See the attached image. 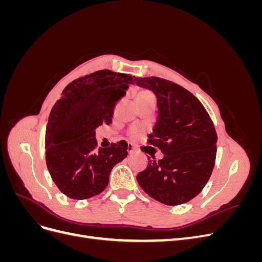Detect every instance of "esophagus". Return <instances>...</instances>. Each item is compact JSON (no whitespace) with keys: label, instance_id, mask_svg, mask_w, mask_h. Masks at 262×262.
Returning a JSON list of instances; mask_svg holds the SVG:
<instances>
[{"label":"esophagus","instance_id":"esophagus-1","mask_svg":"<svg viewBox=\"0 0 262 262\" xmlns=\"http://www.w3.org/2000/svg\"><path fill=\"white\" fill-rule=\"evenodd\" d=\"M126 152H128L129 154L134 153V147L132 144H128V146H126Z\"/></svg>","mask_w":262,"mask_h":262}]
</instances>
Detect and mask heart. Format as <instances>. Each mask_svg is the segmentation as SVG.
<instances>
[{"instance_id":"b5f03b06","label":"heart","mask_w":262,"mask_h":262,"mask_svg":"<svg viewBox=\"0 0 262 262\" xmlns=\"http://www.w3.org/2000/svg\"><path fill=\"white\" fill-rule=\"evenodd\" d=\"M138 97H154V95H153V93H150L149 91H142L138 94ZM136 132H137L136 130H133L132 134H134Z\"/></svg>"}]
</instances>
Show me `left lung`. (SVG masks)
I'll return each instance as SVG.
<instances>
[{
	"label": "left lung",
	"instance_id": "1",
	"mask_svg": "<svg viewBox=\"0 0 262 262\" xmlns=\"http://www.w3.org/2000/svg\"><path fill=\"white\" fill-rule=\"evenodd\" d=\"M136 84L157 98V120L148 143L162 150V160H149L138 173L140 187L167 205L190 201L211 176L217 136L207 110L195 96L164 78L134 77Z\"/></svg>",
	"mask_w": 262,
	"mask_h": 262
}]
</instances>
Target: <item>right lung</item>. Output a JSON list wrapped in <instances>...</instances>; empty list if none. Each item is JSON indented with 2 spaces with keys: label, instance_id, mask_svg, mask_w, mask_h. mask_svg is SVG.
Returning a JSON list of instances; mask_svg holds the SVG:
<instances>
[{
  "label": "right lung",
  "instance_id": "right-lung-1",
  "mask_svg": "<svg viewBox=\"0 0 262 262\" xmlns=\"http://www.w3.org/2000/svg\"><path fill=\"white\" fill-rule=\"evenodd\" d=\"M133 77L101 70L70 83L49 115L46 162L52 180L71 199L104 191L113 167L128 155L125 141L96 149V128L110 124L116 102Z\"/></svg>",
  "mask_w": 262,
  "mask_h": 262
}]
</instances>
